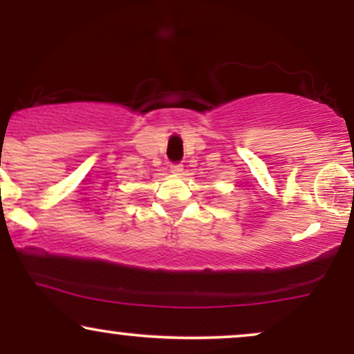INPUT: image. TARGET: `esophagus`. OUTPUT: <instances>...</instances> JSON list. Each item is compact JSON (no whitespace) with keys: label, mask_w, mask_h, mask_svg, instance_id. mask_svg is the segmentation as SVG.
Returning a JSON list of instances; mask_svg holds the SVG:
<instances>
[{"label":"esophagus","mask_w":354,"mask_h":354,"mask_svg":"<svg viewBox=\"0 0 354 354\" xmlns=\"http://www.w3.org/2000/svg\"><path fill=\"white\" fill-rule=\"evenodd\" d=\"M169 169H171V173H174V174H181L183 165L181 163H173V165H169Z\"/></svg>","instance_id":"34e87169"}]
</instances>
